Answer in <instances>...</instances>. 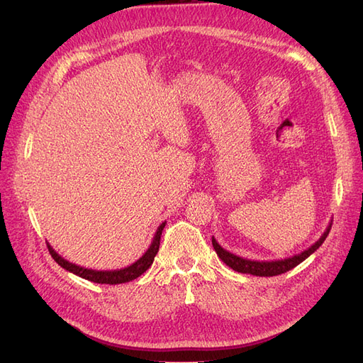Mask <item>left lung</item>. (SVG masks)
Listing matches in <instances>:
<instances>
[{
	"mask_svg": "<svg viewBox=\"0 0 363 363\" xmlns=\"http://www.w3.org/2000/svg\"><path fill=\"white\" fill-rule=\"evenodd\" d=\"M331 225L333 222H330V225L326 226L325 233L322 234V237L317 240L314 245L309 246L308 250H305L303 252L296 254L293 257L288 259H281V260H271V262H259V260H248L243 257H238L235 254H231L229 251L223 250L222 246L217 243V240L212 237V246L217 252V255L220 259L223 260V263H226L229 268H233L237 272L242 274H252V276H259V277H272V276H279V274H284L289 269L296 268L298 263H302L305 259H308L314 251H317L322 246V243L325 242V238L328 237L330 231H331Z\"/></svg>",
	"mask_w": 363,
	"mask_h": 363,
	"instance_id": "obj_1",
	"label": "left lung"
}]
</instances>
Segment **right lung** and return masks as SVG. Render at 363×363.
<instances>
[{
	"instance_id": "1",
	"label": "right lung",
	"mask_w": 363,
	"mask_h": 363,
	"mask_svg": "<svg viewBox=\"0 0 363 363\" xmlns=\"http://www.w3.org/2000/svg\"><path fill=\"white\" fill-rule=\"evenodd\" d=\"M166 222H163L160 226H158L157 233L152 238V243L149 246L147 251L141 255V257L134 262L132 264L126 268H121V269H113V271H96V269H89V268H83V267H78L75 263H70L66 259L61 257V255L52 248V246L48 243V248L49 252L52 255V259H54L61 268H65L66 271L75 274V276L86 279L89 281H94V284H106V285H118V284H126V281L134 280L137 277H140L141 274H143L149 267H151L154 257L158 252V248H160V237H162V231L164 228Z\"/></svg>"
}]
</instances>
